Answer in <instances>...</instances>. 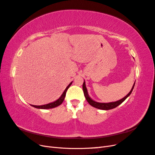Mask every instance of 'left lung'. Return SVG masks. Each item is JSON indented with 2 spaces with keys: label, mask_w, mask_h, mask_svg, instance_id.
<instances>
[{
  "label": "left lung",
  "mask_w": 155,
  "mask_h": 155,
  "mask_svg": "<svg viewBox=\"0 0 155 155\" xmlns=\"http://www.w3.org/2000/svg\"><path fill=\"white\" fill-rule=\"evenodd\" d=\"M134 85H135V82L134 83V85L133 86V88H131V91L129 92V93L126 96H125L124 98H122V99H121L120 100H118V101H115V102L107 103V104H105V103H98V102L93 101L91 98L89 97V96L88 94L85 81L83 82V90L84 95H85L86 100H87L88 104H90L91 106L95 107V108H97V109H101V110H109V109H114V108L118 107L119 105H120L121 104V103L124 102L126 100V98L130 94L131 92H132L133 88H134Z\"/></svg>",
  "instance_id": "left-lung-1"
}]
</instances>
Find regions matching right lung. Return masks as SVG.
I'll list each match as a JSON object with an SVG mask.
<instances>
[{
    "instance_id": "right-lung-1",
    "label": "right lung",
    "mask_w": 155,
    "mask_h": 155,
    "mask_svg": "<svg viewBox=\"0 0 155 155\" xmlns=\"http://www.w3.org/2000/svg\"><path fill=\"white\" fill-rule=\"evenodd\" d=\"M72 82L70 83L68 86L66 88V89H65L64 91L63 92V94L61 95V96L59 99L55 101L54 102H52V103H50V104H46V105H31L33 107H34L35 108H37V109H51V108H54V107H58L59 105H60L61 104H62V103L63 102L64 100V97H65V96H66V93H67V91L68 90V88L70 87V86L71 85Z\"/></svg>"
}]
</instances>
